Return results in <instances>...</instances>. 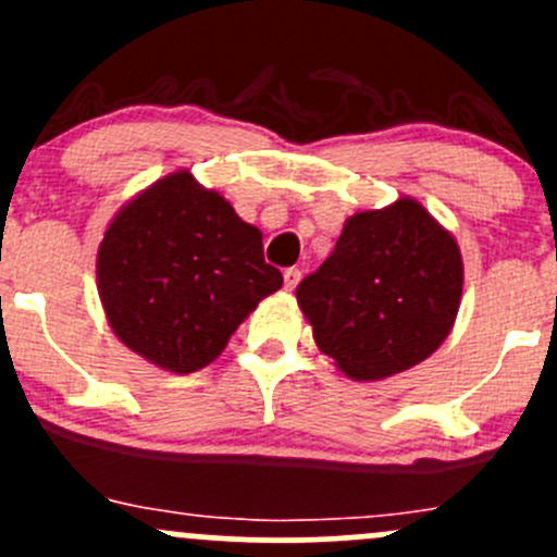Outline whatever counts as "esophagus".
<instances>
[{
    "label": "esophagus",
    "mask_w": 557,
    "mask_h": 557,
    "mask_svg": "<svg viewBox=\"0 0 557 557\" xmlns=\"http://www.w3.org/2000/svg\"><path fill=\"white\" fill-rule=\"evenodd\" d=\"M283 280H285V288H288V290H294L296 285H298V280H301V272H298L296 267L285 269V272H283Z\"/></svg>",
    "instance_id": "esophagus-1"
}]
</instances>
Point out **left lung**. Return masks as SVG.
Segmentation results:
<instances>
[{
	"label": "left lung",
	"mask_w": 557,
	"mask_h": 557,
	"mask_svg": "<svg viewBox=\"0 0 557 557\" xmlns=\"http://www.w3.org/2000/svg\"><path fill=\"white\" fill-rule=\"evenodd\" d=\"M465 285L459 245L413 197L349 215L296 301L320 352L355 382L426 360L454 327Z\"/></svg>",
	"instance_id": "obj_1"
}]
</instances>
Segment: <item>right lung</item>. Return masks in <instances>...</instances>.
Returning <instances> with one entry per match:
<instances>
[{
  "instance_id": "right-lung-1",
  "label": "right lung",
  "mask_w": 557,
  "mask_h": 557,
  "mask_svg": "<svg viewBox=\"0 0 557 557\" xmlns=\"http://www.w3.org/2000/svg\"><path fill=\"white\" fill-rule=\"evenodd\" d=\"M98 296L111 331L171 373H195L283 288L263 261L261 232L189 171L154 181L122 205L98 245Z\"/></svg>"
}]
</instances>
